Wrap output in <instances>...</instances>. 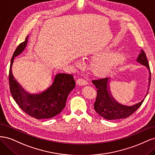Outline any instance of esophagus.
<instances>
[{
    "label": "esophagus",
    "mask_w": 155,
    "mask_h": 155,
    "mask_svg": "<svg viewBox=\"0 0 155 155\" xmlns=\"http://www.w3.org/2000/svg\"><path fill=\"white\" fill-rule=\"evenodd\" d=\"M77 84L79 86H83V85H86L88 84V82L87 81V80H85V79L83 78H79L77 81H76Z\"/></svg>",
    "instance_id": "34e87169"
}]
</instances>
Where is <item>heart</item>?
<instances>
[{"instance_id":"b5f03b06","label":"heart","mask_w":155,"mask_h":155,"mask_svg":"<svg viewBox=\"0 0 155 155\" xmlns=\"http://www.w3.org/2000/svg\"><path fill=\"white\" fill-rule=\"evenodd\" d=\"M99 54L100 51L95 55ZM125 58V54L120 50L110 51L94 58L91 63V70L95 76H105L116 67L122 64Z\"/></svg>"}]
</instances>
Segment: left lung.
Here are the masks:
<instances>
[{
  "mask_svg": "<svg viewBox=\"0 0 155 155\" xmlns=\"http://www.w3.org/2000/svg\"><path fill=\"white\" fill-rule=\"evenodd\" d=\"M137 61L149 70V83L148 88V89H149L150 83H151V71H150L146 55L142 49L140 51ZM109 79V78H105L94 79V80L92 81V83L97 89L96 100L94 104V109L100 116L108 120L127 118V117L132 115L141 106L145 98L140 102L133 106H125L120 104L111 95L109 87H108ZM148 91H147L146 96L147 95ZM146 96H145V97H146Z\"/></svg>",
  "mask_w": 155,
  "mask_h": 155,
  "instance_id": "1",
  "label": "left lung"
}]
</instances>
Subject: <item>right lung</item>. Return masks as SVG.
Instances as JSON below:
<instances>
[{"mask_svg":"<svg viewBox=\"0 0 155 155\" xmlns=\"http://www.w3.org/2000/svg\"><path fill=\"white\" fill-rule=\"evenodd\" d=\"M28 35L15 50L12 58L9 83L12 95L21 109L27 114L38 120L49 119L61 113L66 106L67 97L76 85L72 74H58L47 90L41 94H31L26 92L13 78L12 67L14 58L24 51Z\"/></svg>","mask_w":155,"mask_h":155,"instance_id":"add662e5","label":"right lung"}]
</instances>
